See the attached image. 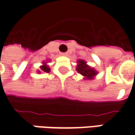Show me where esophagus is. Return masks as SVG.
<instances>
[{
  "mask_svg": "<svg viewBox=\"0 0 135 135\" xmlns=\"http://www.w3.org/2000/svg\"><path fill=\"white\" fill-rule=\"evenodd\" d=\"M61 55H64V56H66V55H68V53L67 52H62V53H61Z\"/></svg>",
  "mask_w": 135,
  "mask_h": 135,
  "instance_id": "1",
  "label": "esophagus"
}]
</instances>
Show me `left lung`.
Masks as SVG:
<instances>
[{"mask_svg":"<svg viewBox=\"0 0 135 135\" xmlns=\"http://www.w3.org/2000/svg\"><path fill=\"white\" fill-rule=\"evenodd\" d=\"M78 62L77 67L78 72L84 76L87 79H92V78L97 74V72L93 68H91L88 65H87L84 61L79 60Z\"/></svg>","mask_w":135,"mask_h":135,"instance_id":"1","label":"left lung"}]
</instances>
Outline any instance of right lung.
<instances>
[{
    "mask_svg": "<svg viewBox=\"0 0 135 135\" xmlns=\"http://www.w3.org/2000/svg\"><path fill=\"white\" fill-rule=\"evenodd\" d=\"M41 71H44V72L47 73L50 71V68L46 65V64H45V63H44L43 66H41Z\"/></svg>",
    "mask_w": 135,
    "mask_h": 135,
    "instance_id": "obj_1",
    "label": "right lung"
}]
</instances>
